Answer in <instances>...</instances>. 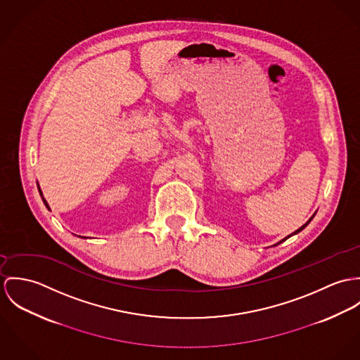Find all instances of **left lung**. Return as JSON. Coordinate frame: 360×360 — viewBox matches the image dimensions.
<instances>
[{
	"mask_svg": "<svg viewBox=\"0 0 360 360\" xmlns=\"http://www.w3.org/2000/svg\"><path fill=\"white\" fill-rule=\"evenodd\" d=\"M315 214H316V212H315ZM315 214H314V215H312V217H311V218H309V219H308V221H307V224H304V225H302V226H301V228H300V229H297V231H295V232H292V233H291V235H288V236H287V238H284V239L280 240L279 243H276V244H274V245H278V244H280V243H283V241H284V240H287V239H288V238H291V236H292V235H297V233H300V232H301V231H304V229H305V228H307V226H308V224H309V222H311V221H312V218H314V217H315Z\"/></svg>",
	"mask_w": 360,
	"mask_h": 360,
	"instance_id": "left-lung-1",
	"label": "left lung"
}]
</instances>
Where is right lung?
Wrapping results in <instances>:
<instances>
[{"label": "right lung", "instance_id": "add662e5", "mask_svg": "<svg viewBox=\"0 0 360 360\" xmlns=\"http://www.w3.org/2000/svg\"><path fill=\"white\" fill-rule=\"evenodd\" d=\"M39 192H40L41 199L44 201V204H45V207L49 210V205H48V202H46V200L44 199V196H42V192H41L40 186H39Z\"/></svg>", "mask_w": 360, "mask_h": 360}]
</instances>
